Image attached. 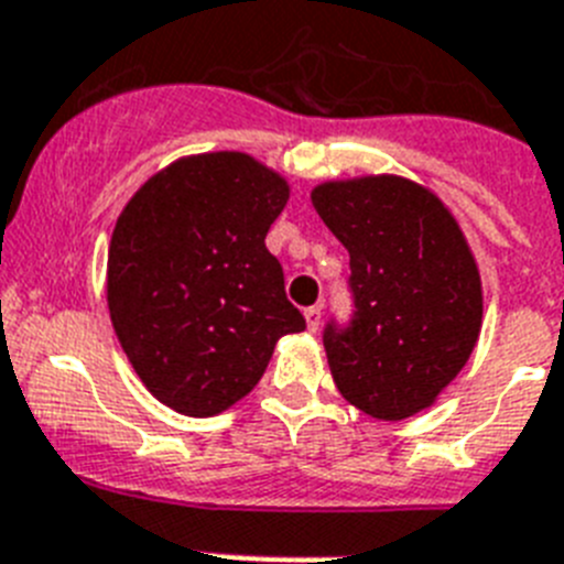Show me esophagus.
Wrapping results in <instances>:
<instances>
[{
  "label": "esophagus",
  "instance_id": "1",
  "mask_svg": "<svg viewBox=\"0 0 564 564\" xmlns=\"http://www.w3.org/2000/svg\"><path fill=\"white\" fill-rule=\"evenodd\" d=\"M305 322H307V330H319V322H322V305H311L305 307Z\"/></svg>",
  "mask_w": 564,
  "mask_h": 564
}]
</instances>
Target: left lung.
Masks as SVG:
<instances>
[{"label":"left lung","instance_id":"8db88e82","mask_svg":"<svg viewBox=\"0 0 564 564\" xmlns=\"http://www.w3.org/2000/svg\"><path fill=\"white\" fill-rule=\"evenodd\" d=\"M311 202L350 253L354 316L322 334L336 388L373 420H408L436 402L479 339L474 253L451 210L402 176L325 182Z\"/></svg>","mask_w":564,"mask_h":564}]
</instances>
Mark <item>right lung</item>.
<instances>
[{
	"mask_svg": "<svg viewBox=\"0 0 564 564\" xmlns=\"http://www.w3.org/2000/svg\"><path fill=\"white\" fill-rule=\"evenodd\" d=\"M288 182L248 153L187 156L139 187L108 250V307L144 388L185 416L248 397L279 336L305 330L264 236Z\"/></svg>",
	"mask_w": 564,
	"mask_h": 564,
	"instance_id": "1",
	"label": "right lung"
}]
</instances>
